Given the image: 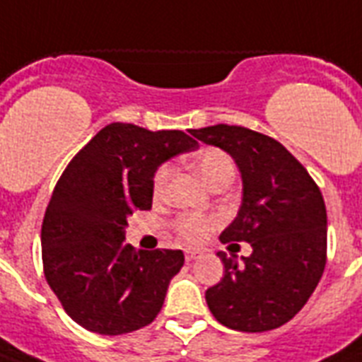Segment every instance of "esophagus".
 <instances>
[{
  "label": "esophagus",
  "mask_w": 362,
  "mask_h": 362,
  "mask_svg": "<svg viewBox=\"0 0 362 362\" xmlns=\"http://www.w3.org/2000/svg\"><path fill=\"white\" fill-rule=\"evenodd\" d=\"M199 257V252L197 250H187L186 252V261L189 263V261H193V259Z\"/></svg>",
  "instance_id": "1"
}]
</instances>
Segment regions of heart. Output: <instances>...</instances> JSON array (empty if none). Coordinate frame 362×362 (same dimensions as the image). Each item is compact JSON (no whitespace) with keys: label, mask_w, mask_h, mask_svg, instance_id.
Masks as SVG:
<instances>
[{"label":"heart","mask_w":362,"mask_h":362,"mask_svg":"<svg viewBox=\"0 0 362 362\" xmlns=\"http://www.w3.org/2000/svg\"><path fill=\"white\" fill-rule=\"evenodd\" d=\"M195 169L199 170V175L203 176V180L212 186L214 182L229 178L233 180L235 176V163L229 158V153H226L220 148H204L203 152L197 153L195 158ZM170 169L165 165L156 173L153 178V193L161 195L169 180ZM218 226L216 218H209V216H199V214H186L182 216L180 220L176 221V229L180 233V237L186 238L187 242H201L209 229Z\"/></svg>","instance_id":"1"}]
</instances>
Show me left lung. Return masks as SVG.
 Instances as JSON below:
<instances>
[{
	"mask_svg": "<svg viewBox=\"0 0 362 362\" xmlns=\"http://www.w3.org/2000/svg\"><path fill=\"white\" fill-rule=\"evenodd\" d=\"M189 133L237 163L242 203L220 240L252 246L242 263L218 252L223 278L206 289V304L221 325L235 331L278 329L298 314L325 270L323 195L308 170L270 136L227 124Z\"/></svg>",
	"mask_w": 362,
	"mask_h": 362,
	"instance_id": "left-lung-1",
	"label": "left lung"
}]
</instances>
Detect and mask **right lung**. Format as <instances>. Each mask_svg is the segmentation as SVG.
I'll return each instance as SVG.
<instances>
[{
    "mask_svg": "<svg viewBox=\"0 0 362 362\" xmlns=\"http://www.w3.org/2000/svg\"><path fill=\"white\" fill-rule=\"evenodd\" d=\"M197 146L184 131L115 122L71 159L45 212L41 247L48 286L81 327L116 337L156 320L184 253L135 250L125 226L152 209L159 165Z\"/></svg>",
    "mask_w": 362,
    "mask_h": 362,
    "instance_id": "obj_1",
    "label": "right lung"
}]
</instances>
